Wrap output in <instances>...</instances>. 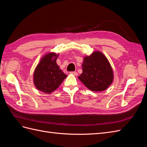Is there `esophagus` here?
I'll return each instance as SVG.
<instances>
[{"instance_id":"obj_1","label":"esophagus","mask_w":147,"mask_h":147,"mask_svg":"<svg viewBox=\"0 0 147 147\" xmlns=\"http://www.w3.org/2000/svg\"><path fill=\"white\" fill-rule=\"evenodd\" d=\"M70 74L75 75V76H77V75H78V73L77 72H75V71H74V72H70Z\"/></svg>"}]
</instances>
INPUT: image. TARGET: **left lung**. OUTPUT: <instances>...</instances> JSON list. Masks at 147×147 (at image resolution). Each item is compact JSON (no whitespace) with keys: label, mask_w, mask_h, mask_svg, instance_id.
I'll return each mask as SVG.
<instances>
[{"label":"left lung","mask_w":147,"mask_h":147,"mask_svg":"<svg viewBox=\"0 0 147 147\" xmlns=\"http://www.w3.org/2000/svg\"><path fill=\"white\" fill-rule=\"evenodd\" d=\"M82 70L78 78L92 91H105L113 81L112 67L100 51H94L90 56L84 57Z\"/></svg>","instance_id":"left-lung-1"}]
</instances>
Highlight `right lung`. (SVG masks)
Returning <instances> with one entry per match:
<instances>
[{
	"label": "right lung",
	"instance_id": "add662e5",
	"mask_svg": "<svg viewBox=\"0 0 147 147\" xmlns=\"http://www.w3.org/2000/svg\"><path fill=\"white\" fill-rule=\"evenodd\" d=\"M58 54L50 53L41 59L34 73V83L38 90L50 94L67 77L56 63Z\"/></svg>",
	"mask_w": 147,
	"mask_h": 147
}]
</instances>
